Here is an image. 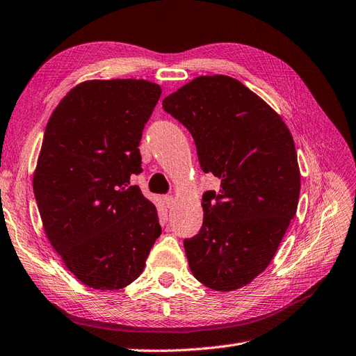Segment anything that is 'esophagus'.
<instances>
[{
  "mask_svg": "<svg viewBox=\"0 0 356 356\" xmlns=\"http://www.w3.org/2000/svg\"><path fill=\"white\" fill-rule=\"evenodd\" d=\"M165 204H166L168 208H174V204H175V199H174V196H170V195L165 196Z\"/></svg>",
  "mask_w": 356,
  "mask_h": 356,
  "instance_id": "34e87169",
  "label": "esophagus"
}]
</instances>
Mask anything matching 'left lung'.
Here are the masks:
<instances>
[{"mask_svg":"<svg viewBox=\"0 0 356 356\" xmlns=\"http://www.w3.org/2000/svg\"><path fill=\"white\" fill-rule=\"evenodd\" d=\"M187 127L204 174L221 179L203 195V224L184 239L190 270L215 291L250 284L270 264L294 218L300 169L294 139L270 106L239 80L203 75L163 99Z\"/></svg>","mask_w":356,"mask_h":356,"instance_id":"left-lung-1","label":"left lung"}]
</instances>
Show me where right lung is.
<instances>
[{
  "label": "right lung",
  "instance_id": "obj_1",
  "mask_svg": "<svg viewBox=\"0 0 356 356\" xmlns=\"http://www.w3.org/2000/svg\"><path fill=\"white\" fill-rule=\"evenodd\" d=\"M160 95L145 80L84 81L49 118L34 196L51 246L90 288L134 282L161 233L156 207L131 182Z\"/></svg>",
  "mask_w": 356,
  "mask_h": 356
}]
</instances>
